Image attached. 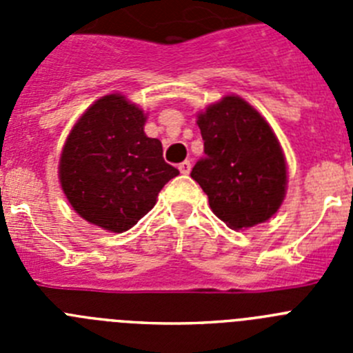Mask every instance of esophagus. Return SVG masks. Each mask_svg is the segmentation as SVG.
<instances>
[{"label":"esophagus","instance_id":"34e87169","mask_svg":"<svg viewBox=\"0 0 353 353\" xmlns=\"http://www.w3.org/2000/svg\"><path fill=\"white\" fill-rule=\"evenodd\" d=\"M179 170L182 174H189V171H191V161H183L179 164Z\"/></svg>","mask_w":353,"mask_h":353}]
</instances>
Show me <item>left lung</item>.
<instances>
[{
    "mask_svg": "<svg viewBox=\"0 0 353 353\" xmlns=\"http://www.w3.org/2000/svg\"><path fill=\"white\" fill-rule=\"evenodd\" d=\"M205 157L191 176L212 212L232 230L269 221L286 194V161L272 127L239 95H226L198 114Z\"/></svg>",
    "mask_w": 353,
    "mask_h": 353,
    "instance_id": "8db88e82",
    "label": "left lung"
}]
</instances>
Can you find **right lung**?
Segmentation results:
<instances>
[{
  "label": "right lung",
  "mask_w": 353,
  "mask_h": 353,
  "mask_svg": "<svg viewBox=\"0 0 353 353\" xmlns=\"http://www.w3.org/2000/svg\"><path fill=\"white\" fill-rule=\"evenodd\" d=\"M146 114L120 93L93 102L61 150V189L84 221L127 232L157 203L179 174L162 159V143L145 134Z\"/></svg>",
  "instance_id": "1"
}]
</instances>
